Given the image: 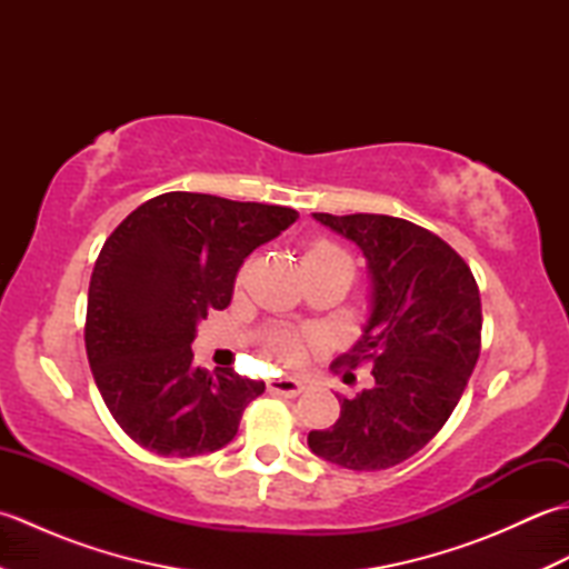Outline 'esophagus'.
Instances as JSON below:
<instances>
[{"label": "esophagus", "mask_w": 569, "mask_h": 569, "mask_svg": "<svg viewBox=\"0 0 569 569\" xmlns=\"http://www.w3.org/2000/svg\"><path fill=\"white\" fill-rule=\"evenodd\" d=\"M269 391L278 393V396H286V398H296L306 391V386L298 379H271Z\"/></svg>", "instance_id": "esophagus-1"}]
</instances>
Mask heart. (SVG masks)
<instances>
[{
  "mask_svg": "<svg viewBox=\"0 0 569 569\" xmlns=\"http://www.w3.org/2000/svg\"><path fill=\"white\" fill-rule=\"evenodd\" d=\"M306 263H345V266H352V261H349V257L340 247L332 244V241H325V239L316 241V244H310L303 251V266ZM271 349L281 361H296L300 357L298 337L288 335V332L276 335L271 340Z\"/></svg>",
  "mask_w": 569,
  "mask_h": 569,
  "instance_id": "obj_1",
  "label": "heart"
}]
</instances>
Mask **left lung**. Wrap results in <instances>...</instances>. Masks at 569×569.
<instances>
[{
	"label": "left lung",
	"instance_id": "obj_1",
	"mask_svg": "<svg viewBox=\"0 0 569 569\" xmlns=\"http://www.w3.org/2000/svg\"><path fill=\"white\" fill-rule=\"evenodd\" d=\"M312 217L367 259L369 318L335 365L371 361L373 386L337 396L340 418L310 430L308 447L345 469H389L422 450L462 398L481 345L479 288L450 244L401 217Z\"/></svg>",
	"mask_w": 569,
	"mask_h": 569
}]
</instances>
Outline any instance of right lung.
Wrapping results in <instances>:
<instances>
[{
  "label": "right lung",
  "mask_w": 569,
  "mask_h": 569,
  "mask_svg": "<svg viewBox=\"0 0 569 569\" xmlns=\"http://www.w3.org/2000/svg\"><path fill=\"white\" fill-rule=\"evenodd\" d=\"M298 220L281 204L163 192L104 241L88 293L94 383L131 440L163 457H196L234 440L266 383L192 361L198 322L224 310L249 253Z\"/></svg>",
  "instance_id": "add662e5"
}]
</instances>
